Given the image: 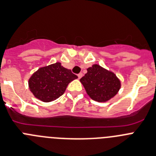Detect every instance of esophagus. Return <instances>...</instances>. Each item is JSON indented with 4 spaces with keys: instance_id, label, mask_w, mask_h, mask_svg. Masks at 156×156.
Listing matches in <instances>:
<instances>
[{
    "instance_id": "34e87169",
    "label": "esophagus",
    "mask_w": 156,
    "mask_h": 156,
    "mask_svg": "<svg viewBox=\"0 0 156 156\" xmlns=\"http://www.w3.org/2000/svg\"><path fill=\"white\" fill-rule=\"evenodd\" d=\"M78 78H81V77H82V73H79V74L78 75Z\"/></svg>"
}]
</instances>
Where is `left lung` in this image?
<instances>
[{
    "label": "left lung",
    "mask_w": 156,
    "mask_h": 156,
    "mask_svg": "<svg viewBox=\"0 0 156 156\" xmlns=\"http://www.w3.org/2000/svg\"><path fill=\"white\" fill-rule=\"evenodd\" d=\"M88 72L80 79L87 94L93 100L106 102L116 95L120 88V81L114 73L98 64L87 69Z\"/></svg>",
    "instance_id": "8db88e82"
}]
</instances>
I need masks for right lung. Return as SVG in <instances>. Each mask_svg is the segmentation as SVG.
I'll use <instances>...</instances> for the list:
<instances>
[{"mask_svg":"<svg viewBox=\"0 0 156 156\" xmlns=\"http://www.w3.org/2000/svg\"><path fill=\"white\" fill-rule=\"evenodd\" d=\"M78 76L55 63L40 68L29 80L30 91L43 102H51L63 95L68 84Z\"/></svg>","mask_w":156,"mask_h":156,"instance_id":"add662e5","label":"right lung"}]
</instances>
